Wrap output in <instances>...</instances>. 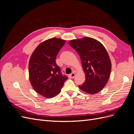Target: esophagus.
Segmentation results:
<instances>
[{
	"mask_svg": "<svg viewBox=\"0 0 134 134\" xmlns=\"http://www.w3.org/2000/svg\"><path fill=\"white\" fill-rule=\"evenodd\" d=\"M69 78H70V79H72V78H74V77L75 76V74L74 73V72H72V73H71V74H69Z\"/></svg>",
	"mask_w": 134,
	"mask_h": 134,
	"instance_id": "obj_1",
	"label": "esophagus"
}]
</instances>
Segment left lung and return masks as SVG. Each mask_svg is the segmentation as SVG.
Masks as SVG:
<instances>
[{
	"mask_svg": "<svg viewBox=\"0 0 134 134\" xmlns=\"http://www.w3.org/2000/svg\"><path fill=\"white\" fill-rule=\"evenodd\" d=\"M69 44L79 54L86 75L84 83L79 88L90 94L98 93L107 83L111 71L106 49L98 40L88 37L70 40Z\"/></svg>",
	"mask_w": 134,
	"mask_h": 134,
	"instance_id": "8db88e82",
	"label": "left lung"
}]
</instances>
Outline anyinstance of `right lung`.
Listing matches in <instances>:
<instances>
[{"label":"right lung","mask_w":134,"mask_h":134,"mask_svg":"<svg viewBox=\"0 0 134 134\" xmlns=\"http://www.w3.org/2000/svg\"><path fill=\"white\" fill-rule=\"evenodd\" d=\"M66 41L51 38L35 48L28 64L29 79L34 90L47 98L58 95L68 77L62 75L56 64V57Z\"/></svg>","instance_id":"1"}]
</instances>
